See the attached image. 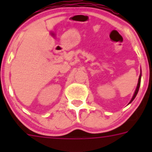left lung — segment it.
Listing matches in <instances>:
<instances>
[{
	"instance_id": "1",
	"label": "left lung",
	"mask_w": 152,
	"mask_h": 152,
	"mask_svg": "<svg viewBox=\"0 0 152 152\" xmlns=\"http://www.w3.org/2000/svg\"><path fill=\"white\" fill-rule=\"evenodd\" d=\"M141 77H142V71H141L140 72V75H139V80H138V84H137V87H136V89H135V93H134L133 96H132V97L131 100H130V102L129 103H129H131L133 101V100L135 98V96H136L137 94H138V92H139V87H140V84H141Z\"/></svg>"
}]
</instances>
